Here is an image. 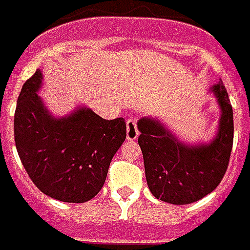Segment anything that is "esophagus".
<instances>
[{
	"label": "esophagus",
	"instance_id": "34e87169",
	"mask_svg": "<svg viewBox=\"0 0 250 250\" xmlns=\"http://www.w3.org/2000/svg\"><path fill=\"white\" fill-rule=\"evenodd\" d=\"M139 137V129H137V124L134 120H128L126 121V140L128 141H134Z\"/></svg>",
	"mask_w": 250,
	"mask_h": 250
}]
</instances>
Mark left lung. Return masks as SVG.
<instances>
[{
  "label": "left lung",
  "mask_w": 250,
  "mask_h": 250,
  "mask_svg": "<svg viewBox=\"0 0 250 250\" xmlns=\"http://www.w3.org/2000/svg\"><path fill=\"white\" fill-rule=\"evenodd\" d=\"M221 107L218 132L207 144H183L157 118L137 122L145 178L152 195L172 205H188L213 192L229 166L233 148V109L219 79L210 88Z\"/></svg>",
  "instance_id": "left-lung-1"
}]
</instances>
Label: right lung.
Returning a JSON list of instances; mask_svg holds the SVG:
<instances>
[{
  "instance_id": "add662e5",
  "label": "right lung",
  "mask_w": 250,
  "mask_h": 250,
  "mask_svg": "<svg viewBox=\"0 0 250 250\" xmlns=\"http://www.w3.org/2000/svg\"><path fill=\"white\" fill-rule=\"evenodd\" d=\"M42 81L37 70L17 100L15 141L20 160L45 195L87 202L104 187L111 159L126 139L125 120H104L87 107L56 118L37 94Z\"/></svg>"
}]
</instances>
